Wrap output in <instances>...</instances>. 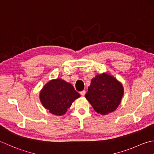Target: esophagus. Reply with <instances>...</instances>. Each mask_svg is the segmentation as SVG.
I'll list each match as a JSON object with an SVG mask.
<instances>
[{"mask_svg":"<svg viewBox=\"0 0 154 154\" xmlns=\"http://www.w3.org/2000/svg\"><path fill=\"white\" fill-rule=\"evenodd\" d=\"M80 95H81L82 96H84V95H85V94H86V91H85V90L81 91V92H80Z\"/></svg>","mask_w":154,"mask_h":154,"instance_id":"esophagus-1","label":"esophagus"}]
</instances>
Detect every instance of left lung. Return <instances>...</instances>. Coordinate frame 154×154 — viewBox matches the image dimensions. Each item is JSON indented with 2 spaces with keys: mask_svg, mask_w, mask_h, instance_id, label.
Masks as SVG:
<instances>
[{
  "mask_svg": "<svg viewBox=\"0 0 154 154\" xmlns=\"http://www.w3.org/2000/svg\"><path fill=\"white\" fill-rule=\"evenodd\" d=\"M123 95L124 88L120 82L103 73L92 78L85 97L96 112L106 115L118 108Z\"/></svg>",
  "mask_w": 154,
  "mask_h": 154,
  "instance_id": "left-lung-1",
  "label": "left lung"
}]
</instances>
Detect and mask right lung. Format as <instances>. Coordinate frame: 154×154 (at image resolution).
Segmentation results:
<instances>
[{
  "instance_id": "obj_1",
  "label": "right lung",
  "mask_w": 154,
  "mask_h": 154,
  "mask_svg": "<svg viewBox=\"0 0 154 154\" xmlns=\"http://www.w3.org/2000/svg\"><path fill=\"white\" fill-rule=\"evenodd\" d=\"M80 95L71 84L61 78L52 80L45 84L40 92L42 106L56 116H62Z\"/></svg>"
}]
</instances>
